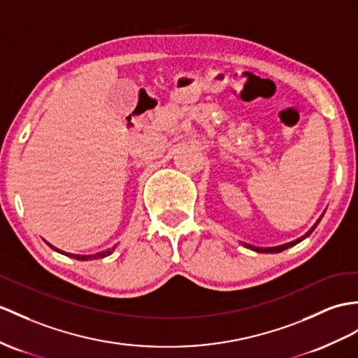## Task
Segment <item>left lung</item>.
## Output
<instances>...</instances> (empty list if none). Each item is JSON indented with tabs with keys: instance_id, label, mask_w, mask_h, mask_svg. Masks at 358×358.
<instances>
[{
	"instance_id": "8db88e82",
	"label": "left lung",
	"mask_w": 358,
	"mask_h": 358,
	"mask_svg": "<svg viewBox=\"0 0 358 358\" xmlns=\"http://www.w3.org/2000/svg\"><path fill=\"white\" fill-rule=\"evenodd\" d=\"M322 219V217H320ZM320 219L315 223V226H313V228L305 234V235H302L301 238H298V240H294V241H290V243H285V245H281V246H275V248H257V246H252V245H245L248 249H250V250H255V252H261V254H278V252H282V250H285V249H289V248H292V246H294V245H298V243H301L303 238H307L308 235L315 231V228L316 226L319 224V222H320Z\"/></svg>"
}]
</instances>
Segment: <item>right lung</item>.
I'll return each instance as SVG.
<instances>
[{"instance_id":"1","label":"right lung","mask_w":358,"mask_h":358,"mask_svg":"<svg viewBox=\"0 0 358 358\" xmlns=\"http://www.w3.org/2000/svg\"><path fill=\"white\" fill-rule=\"evenodd\" d=\"M51 246V245H50ZM53 248V246H51ZM115 249V248H112V249H108V250H103V252H99V254H95V255H74V254H66V252H64V254H66L68 257H71V258H76V259H80V261H88V259H97V258H104V257H108V255H110L112 254V250ZM56 250H59V249H56ZM62 252V250H60Z\"/></svg>"}]
</instances>
